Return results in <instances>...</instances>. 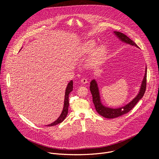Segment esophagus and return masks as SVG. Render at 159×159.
Returning <instances> with one entry per match:
<instances>
[{
  "mask_svg": "<svg viewBox=\"0 0 159 159\" xmlns=\"http://www.w3.org/2000/svg\"><path fill=\"white\" fill-rule=\"evenodd\" d=\"M81 82H82V84H86V83L87 82V79H85V78H82V79H81Z\"/></svg>",
  "mask_w": 159,
  "mask_h": 159,
  "instance_id": "34e87169",
  "label": "esophagus"
}]
</instances>
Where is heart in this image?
I'll use <instances>...</instances> for the list:
<instances>
[{"mask_svg": "<svg viewBox=\"0 0 159 159\" xmlns=\"http://www.w3.org/2000/svg\"><path fill=\"white\" fill-rule=\"evenodd\" d=\"M97 45V43L94 40H89L85 42L81 48V52L83 54H89L91 53ZM106 52V46L104 44H101L98 46L93 53L90 55L89 58V63L91 65H96L99 64L104 58Z\"/></svg>", "mask_w": 159, "mask_h": 159, "instance_id": "1", "label": "heart"}]
</instances>
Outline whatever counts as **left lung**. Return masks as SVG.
<instances>
[{"instance_id":"left-lung-1","label":"left lung","mask_w":159,"mask_h":159,"mask_svg":"<svg viewBox=\"0 0 159 159\" xmlns=\"http://www.w3.org/2000/svg\"><path fill=\"white\" fill-rule=\"evenodd\" d=\"M114 34L121 41L125 43H127L128 44L132 45V46H134L136 47L139 48L137 44H136L133 41H132L131 39H129L125 34L118 31H114ZM146 85H147V67L145 69V75L140 86L139 93L137 94V96H136L134 99H133V100L131 102L126 104L125 106H123L121 107H118V108L108 107L107 106H104L102 104L101 101V97H100V94L99 91L98 85L95 79H93L91 82H90V90L93 96V101L95 106L96 111L102 116L106 118L112 119V118L119 117L125 114H126L127 112L131 111L134 107V106L137 104V103L143 98L146 90Z\"/></svg>"}]
</instances>
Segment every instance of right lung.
Masks as SVG:
<instances>
[{"mask_svg":"<svg viewBox=\"0 0 159 159\" xmlns=\"http://www.w3.org/2000/svg\"><path fill=\"white\" fill-rule=\"evenodd\" d=\"M73 90V81L70 80L69 83L68 84L66 90H65V99H64V105H63V108L62 110V112L61 113L60 116L59 118L53 123L48 125L47 126H55L56 125H58L60 123H61L66 118L67 114H68V109H69V94Z\"/></svg>","mask_w":159,"mask_h":159,"instance_id":"1","label":"right lung"}]
</instances>
